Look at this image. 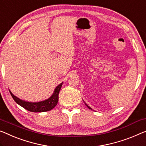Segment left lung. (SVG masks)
Returning <instances> with one entry per match:
<instances>
[{
    "instance_id": "8db88e82",
    "label": "left lung",
    "mask_w": 146,
    "mask_h": 146,
    "mask_svg": "<svg viewBox=\"0 0 146 146\" xmlns=\"http://www.w3.org/2000/svg\"><path fill=\"white\" fill-rule=\"evenodd\" d=\"M85 105L87 106V107H88L89 109H90V110H92V108H90V107H89V106H88V105H87V104H85Z\"/></svg>"
}]
</instances>
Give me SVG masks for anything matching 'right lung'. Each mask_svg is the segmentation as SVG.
<instances>
[{"label":"right lung","mask_w":146,"mask_h":146,"mask_svg":"<svg viewBox=\"0 0 146 146\" xmlns=\"http://www.w3.org/2000/svg\"><path fill=\"white\" fill-rule=\"evenodd\" d=\"M62 84L63 82H62V83L60 84L59 85L56 87L53 94L52 95V96L49 98L48 99H47L46 100L40 102H35V103L21 100L15 96L10 90L9 91L13 99L14 100V101L17 104H19V106H21V107L25 108V110L35 113L44 112L51 110L52 109H53L57 105L58 102V94H59L60 90L61 88H62Z\"/></svg>","instance_id":"right-lung-1"}]
</instances>
